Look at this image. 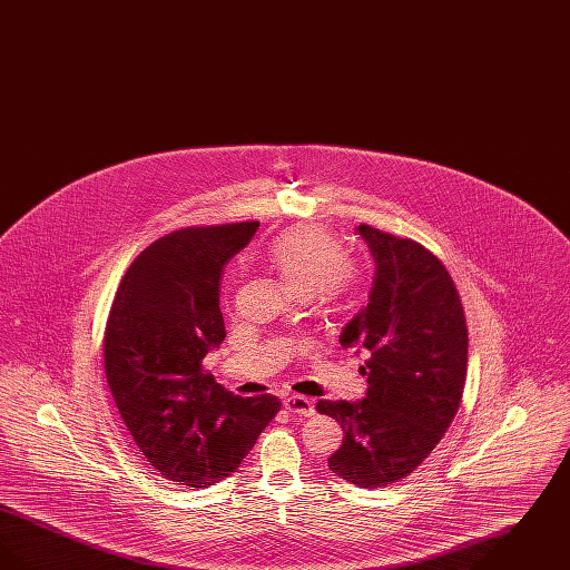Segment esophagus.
<instances>
[{"mask_svg":"<svg viewBox=\"0 0 570 570\" xmlns=\"http://www.w3.org/2000/svg\"><path fill=\"white\" fill-rule=\"evenodd\" d=\"M284 407L291 414H298V416H312L314 414L312 400H307L303 395H288V397H284Z\"/></svg>","mask_w":570,"mask_h":570,"instance_id":"1","label":"esophagus"}]
</instances>
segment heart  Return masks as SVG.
<instances>
[{"mask_svg":"<svg viewBox=\"0 0 570 570\" xmlns=\"http://www.w3.org/2000/svg\"><path fill=\"white\" fill-rule=\"evenodd\" d=\"M263 258L279 284L298 298H314L326 312L342 309L361 284V267L323 226L301 224L282 230Z\"/></svg>","mask_w":570,"mask_h":570,"instance_id":"b5f03b06","label":"heart"}]
</instances>
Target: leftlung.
I'll use <instances>...</instances> for the list:
<instances>
[{
	"label": "left lung",
	"instance_id": "obj_1",
	"mask_svg": "<svg viewBox=\"0 0 570 570\" xmlns=\"http://www.w3.org/2000/svg\"><path fill=\"white\" fill-rule=\"evenodd\" d=\"M358 235L374 254L376 277L340 342L367 353L361 374L370 389L358 404L321 400L316 410L344 430L328 468L358 488H389L430 458L460 410L468 326L455 282L434 252L367 224Z\"/></svg>",
	"mask_w": 570,
	"mask_h": 570
}]
</instances>
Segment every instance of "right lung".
I'll list each match as a JSON object with an SVG mask.
<instances>
[{"label": "right lung", "instance_id": "add662e5", "mask_svg": "<svg viewBox=\"0 0 570 570\" xmlns=\"http://www.w3.org/2000/svg\"><path fill=\"white\" fill-rule=\"evenodd\" d=\"M256 228L233 222L164 235L136 256L110 305L102 356L112 400L145 460L175 485L228 476L279 410L277 397H239L203 367L226 337L219 272Z\"/></svg>", "mask_w": 570, "mask_h": 570}]
</instances>
